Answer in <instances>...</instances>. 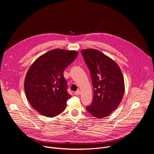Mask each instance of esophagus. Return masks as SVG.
<instances>
[{
  "mask_svg": "<svg viewBox=\"0 0 154 154\" xmlns=\"http://www.w3.org/2000/svg\"><path fill=\"white\" fill-rule=\"evenodd\" d=\"M74 94L76 95V96H79V95L80 94V91L78 90V91H75V92L74 93Z\"/></svg>",
  "mask_w": 154,
  "mask_h": 154,
  "instance_id": "1",
  "label": "esophagus"
}]
</instances>
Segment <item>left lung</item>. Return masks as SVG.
Returning a JSON list of instances; mask_svg holds the SVG:
<instances>
[{
  "label": "left lung",
  "instance_id": "left-lung-1",
  "mask_svg": "<svg viewBox=\"0 0 154 154\" xmlns=\"http://www.w3.org/2000/svg\"><path fill=\"white\" fill-rule=\"evenodd\" d=\"M81 53L90 72L93 99L87 111L97 118L110 115L121 103L125 91L124 77L116 63L94 49Z\"/></svg>",
  "mask_w": 154,
  "mask_h": 154
}]
</instances>
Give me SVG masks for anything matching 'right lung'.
I'll use <instances>...</instances> for the list:
<instances>
[{"instance_id": "obj_1", "label": "right lung", "mask_w": 154, "mask_h": 154, "mask_svg": "<svg viewBox=\"0 0 154 154\" xmlns=\"http://www.w3.org/2000/svg\"><path fill=\"white\" fill-rule=\"evenodd\" d=\"M78 52L55 49L40 56L31 65L24 82V90L32 107L41 115L52 118L61 113L71 97L63 71Z\"/></svg>"}]
</instances>
